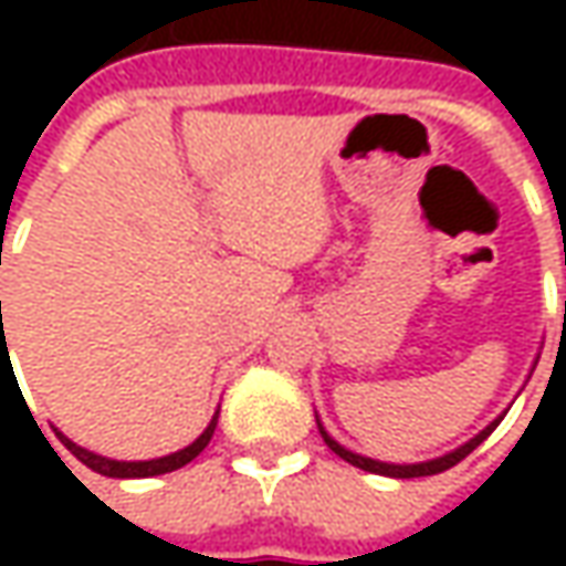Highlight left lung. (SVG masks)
Returning a JSON list of instances; mask_svg holds the SVG:
<instances>
[{
  "label": "left lung",
  "instance_id": "left-lung-1",
  "mask_svg": "<svg viewBox=\"0 0 566 566\" xmlns=\"http://www.w3.org/2000/svg\"><path fill=\"white\" fill-rule=\"evenodd\" d=\"M501 422V419H497ZM497 422H491L485 431H479L469 444H463L460 450H453V453H447V457H438V460H428V463H412V467H397V463H378V460H368V457H359V453H353V450H346V447H339L324 428H321V422H317V428H321V438H324V444L331 447L337 457H343L346 463H353V467L365 469V472H375V475H394V479H419V475H438V472H444V469L457 467L460 460H467L469 453L475 450V447L482 444L485 438H489L491 431L497 428Z\"/></svg>",
  "mask_w": 566,
  "mask_h": 566
}]
</instances>
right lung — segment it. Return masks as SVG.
<instances>
[{
	"label": "right lung",
	"mask_w": 566,
	"mask_h": 566,
	"mask_svg": "<svg viewBox=\"0 0 566 566\" xmlns=\"http://www.w3.org/2000/svg\"><path fill=\"white\" fill-rule=\"evenodd\" d=\"M2 308V302H0ZM213 428H217V416L210 419V424L205 428V434L195 441V444H188L186 450H179V453H169V457H160V460H142V463H119V460H106V457H99V453H91V450H84V447L72 444L65 434H59L55 431V438L62 441V444L69 447L72 453H75L77 460L84 463V467H91L99 475H109V479H147V475H164V472H172V469H182L186 463H191L207 444H210V438H213Z\"/></svg>",
	"instance_id": "1"
}]
</instances>
